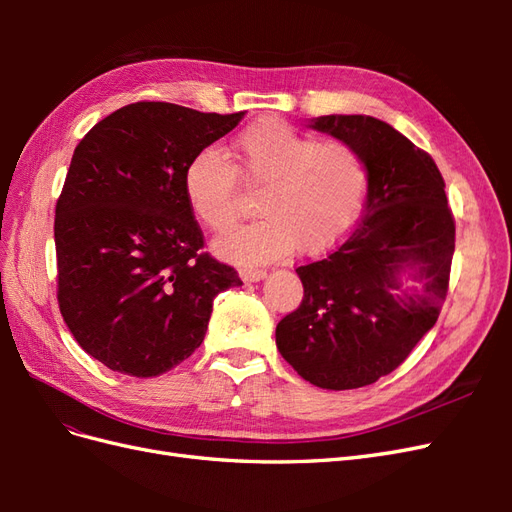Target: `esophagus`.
Listing matches in <instances>:
<instances>
[{
	"label": "esophagus",
	"instance_id": "1",
	"mask_svg": "<svg viewBox=\"0 0 512 512\" xmlns=\"http://www.w3.org/2000/svg\"><path fill=\"white\" fill-rule=\"evenodd\" d=\"M265 275H267L265 269H250V267L241 269V280L243 282H260Z\"/></svg>",
	"mask_w": 512,
	"mask_h": 512
}]
</instances>
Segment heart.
Instances as JSON below:
<instances>
[{"label":"heart","instance_id":"b5f03b06","mask_svg":"<svg viewBox=\"0 0 512 512\" xmlns=\"http://www.w3.org/2000/svg\"><path fill=\"white\" fill-rule=\"evenodd\" d=\"M232 164L222 151L194 153L183 170V192L194 218L211 232L237 222L239 173L262 188L265 218L218 241V252L243 265L275 260L294 247L301 254L327 252L352 228L367 188L361 153L344 141H318L282 119L252 123L235 138Z\"/></svg>","mask_w":512,"mask_h":512}]
</instances>
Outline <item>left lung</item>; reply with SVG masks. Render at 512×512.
Here are the masks:
<instances>
[{
	"instance_id": "1",
	"label": "left lung",
	"mask_w": 512,
	"mask_h": 512,
	"mask_svg": "<svg viewBox=\"0 0 512 512\" xmlns=\"http://www.w3.org/2000/svg\"><path fill=\"white\" fill-rule=\"evenodd\" d=\"M312 128L361 153L365 215L329 256L297 269L303 301L277 324L275 344L303 380L348 391L391 374L436 324L451 277L455 218L436 162L389 123L327 115ZM406 266L424 286L397 295Z\"/></svg>"
}]
</instances>
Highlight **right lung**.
<instances>
[{
  "label": "right lung",
  "mask_w": 512,
  "mask_h": 512,
  "mask_svg": "<svg viewBox=\"0 0 512 512\" xmlns=\"http://www.w3.org/2000/svg\"><path fill=\"white\" fill-rule=\"evenodd\" d=\"M241 119L134 102L76 145L55 207L57 301L79 346L108 369H173L203 344L213 299L241 284L203 252L183 192L194 153Z\"/></svg>",
  "instance_id": "right-lung-1"
}]
</instances>
